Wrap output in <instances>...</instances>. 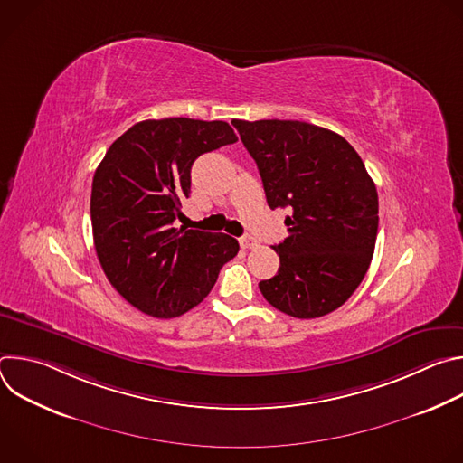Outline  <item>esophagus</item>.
I'll return each instance as SVG.
<instances>
[{"label": "esophagus", "instance_id": "34e87169", "mask_svg": "<svg viewBox=\"0 0 463 463\" xmlns=\"http://www.w3.org/2000/svg\"><path fill=\"white\" fill-rule=\"evenodd\" d=\"M240 245L243 249H254V247H258V241L254 238H250V236H243V238H240Z\"/></svg>", "mask_w": 463, "mask_h": 463}]
</instances>
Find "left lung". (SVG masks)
Instances as JSON below:
<instances>
[{
    "mask_svg": "<svg viewBox=\"0 0 463 463\" xmlns=\"http://www.w3.org/2000/svg\"><path fill=\"white\" fill-rule=\"evenodd\" d=\"M256 161L268 205L293 211L289 236L273 245L279 273L258 284L266 300L295 318L341 307L373 256L379 202L363 159L332 129L302 120H232Z\"/></svg>",
    "mask_w": 463,
    "mask_h": 463,
    "instance_id": "1",
    "label": "left lung"
}]
</instances>
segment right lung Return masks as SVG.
Listing matches in <instances>:
<instances>
[{"mask_svg": "<svg viewBox=\"0 0 463 463\" xmlns=\"http://www.w3.org/2000/svg\"><path fill=\"white\" fill-rule=\"evenodd\" d=\"M236 141L223 120H143L124 131L95 170V250L109 284L139 311L183 315L211 293L238 254L232 236L174 227L194 161Z\"/></svg>", "mask_w": 463, "mask_h": 463, "instance_id": "1", "label": "right lung"}]
</instances>
